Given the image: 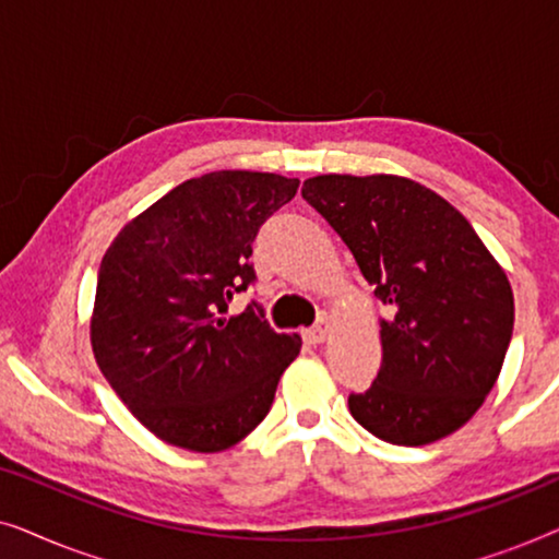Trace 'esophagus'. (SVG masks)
I'll list each match as a JSON object with an SVG mask.
<instances>
[{
  "label": "esophagus",
  "instance_id": "34e87169",
  "mask_svg": "<svg viewBox=\"0 0 559 559\" xmlns=\"http://www.w3.org/2000/svg\"><path fill=\"white\" fill-rule=\"evenodd\" d=\"M328 335H331V316L328 312H320L318 323L310 328V331H305V338H308L312 346H318V343H325Z\"/></svg>",
  "mask_w": 559,
  "mask_h": 559
}]
</instances>
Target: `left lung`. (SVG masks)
<instances>
[{
	"label": "left lung",
	"mask_w": 559,
	"mask_h": 559,
	"mask_svg": "<svg viewBox=\"0 0 559 559\" xmlns=\"http://www.w3.org/2000/svg\"><path fill=\"white\" fill-rule=\"evenodd\" d=\"M302 198L392 310L379 320L381 369L348 396L350 415L392 445L461 430L499 379L514 331L503 266L461 211L402 175H316Z\"/></svg>",
	"instance_id": "8db88e82"
}]
</instances>
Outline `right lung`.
I'll return each instance as SVG.
<instances>
[{"label": "right lung", "mask_w": 559, "mask_h": 559, "mask_svg": "<svg viewBox=\"0 0 559 559\" xmlns=\"http://www.w3.org/2000/svg\"><path fill=\"white\" fill-rule=\"evenodd\" d=\"M297 186L274 173H205L134 216L106 249L91 348L127 409L167 445H236L266 417L300 354V335L274 333L262 310L226 318L254 282L259 226Z\"/></svg>", "instance_id": "1"}]
</instances>
